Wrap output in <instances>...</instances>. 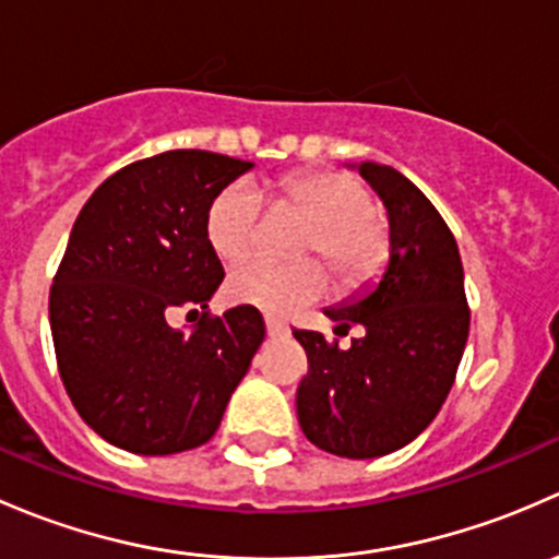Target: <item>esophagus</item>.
<instances>
[{"mask_svg": "<svg viewBox=\"0 0 559 559\" xmlns=\"http://www.w3.org/2000/svg\"><path fill=\"white\" fill-rule=\"evenodd\" d=\"M264 324H267V335L270 337H286V335H289V326H286L281 319H275V316H264Z\"/></svg>", "mask_w": 559, "mask_h": 559, "instance_id": "1", "label": "esophagus"}]
</instances>
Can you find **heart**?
<instances>
[{"label":"heart","mask_w":559,"mask_h":559,"mask_svg":"<svg viewBox=\"0 0 559 559\" xmlns=\"http://www.w3.org/2000/svg\"><path fill=\"white\" fill-rule=\"evenodd\" d=\"M270 200L313 222L306 251H319L343 281L370 278L386 259V229L373 216V194L354 175L302 170L278 180ZM262 200L246 183L218 191L205 216V238L218 259L238 262L257 243ZM326 273L316 259L281 264L248 259L227 278V297L264 313H289L324 295Z\"/></svg>","instance_id":"b5f03b06"}]
</instances>
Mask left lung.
Returning a JSON list of instances; mask_svg holds the SVG:
<instances>
[{
  "instance_id": "left-lung-1",
  "label": "left lung",
  "mask_w": 559,
  "mask_h": 559,
  "mask_svg": "<svg viewBox=\"0 0 559 559\" xmlns=\"http://www.w3.org/2000/svg\"><path fill=\"white\" fill-rule=\"evenodd\" d=\"M389 216V262L379 286L326 308L335 335L359 326L341 348L321 332L295 330L308 354L297 419L313 447L373 460L414 441L438 416L467 343L460 248L430 200L394 167L362 162Z\"/></svg>"
}]
</instances>
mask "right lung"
<instances>
[{
    "instance_id": "1",
    "label": "right lung",
    "mask_w": 559,
    "mask_h": 559,
    "mask_svg": "<svg viewBox=\"0 0 559 559\" xmlns=\"http://www.w3.org/2000/svg\"><path fill=\"white\" fill-rule=\"evenodd\" d=\"M251 162L165 151L88 197L50 286V332L67 394L97 436L134 454L202 447L264 341L262 313H207L224 267L205 238L218 191ZM178 310L201 316L175 331Z\"/></svg>"
}]
</instances>
